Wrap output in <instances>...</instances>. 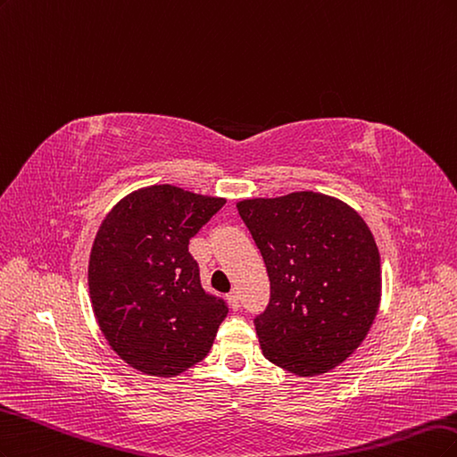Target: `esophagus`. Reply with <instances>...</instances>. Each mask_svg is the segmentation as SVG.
Here are the masks:
<instances>
[{"label": "esophagus", "mask_w": 457, "mask_h": 457, "mask_svg": "<svg viewBox=\"0 0 457 457\" xmlns=\"http://www.w3.org/2000/svg\"><path fill=\"white\" fill-rule=\"evenodd\" d=\"M228 303H229V307L233 309V312H237V309H239V294L237 292H229L228 294Z\"/></svg>", "instance_id": "1"}]
</instances>
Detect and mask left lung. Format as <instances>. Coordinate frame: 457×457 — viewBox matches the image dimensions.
I'll return each instance as SVG.
<instances>
[{
  "label": "left lung",
  "mask_w": 457,
  "mask_h": 457,
  "mask_svg": "<svg viewBox=\"0 0 457 457\" xmlns=\"http://www.w3.org/2000/svg\"><path fill=\"white\" fill-rule=\"evenodd\" d=\"M237 211L270 277V303L254 319L263 357L296 376L332 370L361 345L378 313L372 231L349 204L315 191L243 199Z\"/></svg>",
  "instance_id": "8db88e82"
}]
</instances>
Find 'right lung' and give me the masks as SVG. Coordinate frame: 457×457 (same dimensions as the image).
I'll return each mask as SVG.
<instances>
[{"mask_svg": "<svg viewBox=\"0 0 457 457\" xmlns=\"http://www.w3.org/2000/svg\"><path fill=\"white\" fill-rule=\"evenodd\" d=\"M226 199L161 184L108 212L89 260V294L110 347L137 370L172 378L207 357L222 298L204 292L189 239Z\"/></svg>", "mask_w": 457, "mask_h": 457, "instance_id": "add662e5", "label": "right lung"}]
</instances>
